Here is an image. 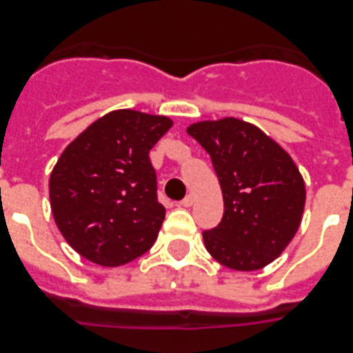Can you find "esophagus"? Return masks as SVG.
Returning a JSON list of instances; mask_svg holds the SVG:
<instances>
[{"mask_svg": "<svg viewBox=\"0 0 353 353\" xmlns=\"http://www.w3.org/2000/svg\"><path fill=\"white\" fill-rule=\"evenodd\" d=\"M192 203H194V196H192V194H188L187 198L183 199L179 205H181V207H192Z\"/></svg>", "mask_w": 353, "mask_h": 353, "instance_id": "1", "label": "esophagus"}]
</instances>
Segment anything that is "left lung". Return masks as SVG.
Listing matches in <instances>:
<instances>
[{
  "label": "left lung",
  "mask_w": 353,
  "mask_h": 353,
  "mask_svg": "<svg viewBox=\"0 0 353 353\" xmlns=\"http://www.w3.org/2000/svg\"><path fill=\"white\" fill-rule=\"evenodd\" d=\"M209 152L223 194L220 225L203 232L207 251L234 271L276 260L301 227L306 185L291 155L251 122L236 117L187 128Z\"/></svg>",
  "instance_id": "8db88e82"
}]
</instances>
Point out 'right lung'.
Wrapping results in <instances>:
<instances>
[{"label": "right lung", "mask_w": 353, "mask_h": 353, "mask_svg": "<svg viewBox=\"0 0 353 353\" xmlns=\"http://www.w3.org/2000/svg\"><path fill=\"white\" fill-rule=\"evenodd\" d=\"M172 124L165 115L115 110L65 146L49 177V199L80 256L119 268L154 245L166 210L148 154Z\"/></svg>", "instance_id": "1"}]
</instances>
